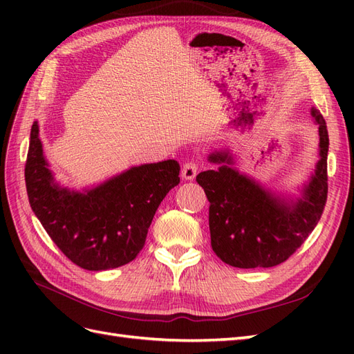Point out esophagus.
<instances>
[{
    "label": "esophagus",
    "mask_w": 354,
    "mask_h": 354,
    "mask_svg": "<svg viewBox=\"0 0 354 354\" xmlns=\"http://www.w3.org/2000/svg\"><path fill=\"white\" fill-rule=\"evenodd\" d=\"M196 171L198 167L195 162H187L181 168V176H183L185 180H194L196 177Z\"/></svg>",
    "instance_id": "1"
}]
</instances>
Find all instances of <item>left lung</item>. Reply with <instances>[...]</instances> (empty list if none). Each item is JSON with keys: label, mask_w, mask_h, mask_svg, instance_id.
Instances as JSON below:
<instances>
[{"label": "left lung", "mask_w": 354, "mask_h": 354, "mask_svg": "<svg viewBox=\"0 0 354 354\" xmlns=\"http://www.w3.org/2000/svg\"><path fill=\"white\" fill-rule=\"evenodd\" d=\"M310 116L319 131V160L297 195L273 190L242 173L229 149L208 155L217 168L202 171L196 181L209 201L211 246L221 261L239 269L277 266L316 227L328 194L329 137L320 112L312 108Z\"/></svg>", "instance_id": "left-lung-1"}]
</instances>
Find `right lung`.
<instances>
[{
  "mask_svg": "<svg viewBox=\"0 0 354 354\" xmlns=\"http://www.w3.org/2000/svg\"><path fill=\"white\" fill-rule=\"evenodd\" d=\"M178 174L177 160L167 159L69 189L50 169L38 121L30 128L25 167L30 208L59 250L85 270H109L136 259L159 203L180 183Z\"/></svg>",
  "mask_w": 354,
  "mask_h": 354,
  "instance_id": "add662e5",
  "label": "right lung"
}]
</instances>
